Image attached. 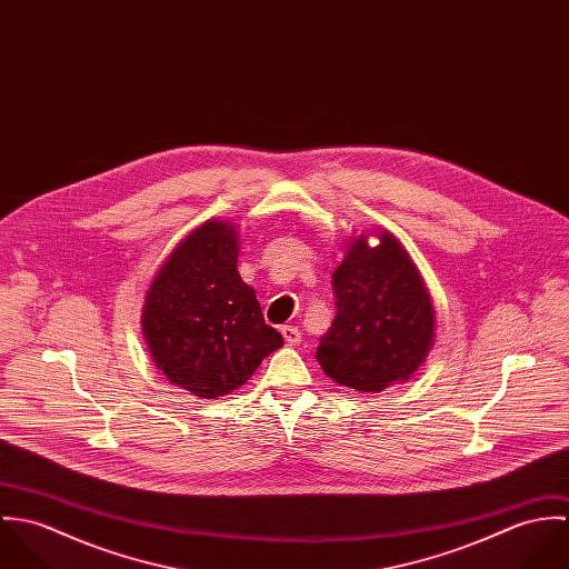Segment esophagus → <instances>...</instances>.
I'll return each instance as SVG.
<instances>
[{
  "label": "esophagus",
  "instance_id": "1",
  "mask_svg": "<svg viewBox=\"0 0 569 569\" xmlns=\"http://www.w3.org/2000/svg\"><path fill=\"white\" fill-rule=\"evenodd\" d=\"M280 332H282L284 341H287L289 346H296V343H300V339H302V332H300L296 326H282Z\"/></svg>",
  "mask_w": 569,
  "mask_h": 569
}]
</instances>
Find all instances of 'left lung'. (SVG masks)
<instances>
[{
  "label": "left lung",
  "mask_w": 569,
  "mask_h": 569,
  "mask_svg": "<svg viewBox=\"0 0 569 569\" xmlns=\"http://www.w3.org/2000/svg\"><path fill=\"white\" fill-rule=\"evenodd\" d=\"M350 237L332 271L337 316L316 359L326 375L357 392H383L409 381L436 337L429 289L403 243L388 230Z\"/></svg>",
  "instance_id": "8db88e82"
}]
</instances>
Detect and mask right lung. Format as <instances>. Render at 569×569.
<instances>
[{"label":"right lung","instance_id":"obj_1","mask_svg":"<svg viewBox=\"0 0 569 569\" xmlns=\"http://www.w3.org/2000/svg\"><path fill=\"white\" fill-rule=\"evenodd\" d=\"M241 232L223 219L190 230L158 267L142 305V335L163 377L199 399L239 390L282 335L264 325L237 262Z\"/></svg>","mask_w":569,"mask_h":569}]
</instances>
